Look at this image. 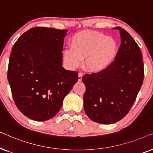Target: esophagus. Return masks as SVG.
I'll return each mask as SVG.
<instances>
[{
    "label": "esophagus",
    "instance_id": "obj_1",
    "mask_svg": "<svg viewBox=\"0 0 153 153\" xmlns=\"http://www.w3.org/2000/svg\"><path fill=\"white\" fill-rule=\"evenodd\" d=\"M82 76H83V73L79 72V78H78V80L79 81H81V79H82Z\"/></svg>",
    "mask_w": 153,
    "mask_h": 153
}]
</instances>
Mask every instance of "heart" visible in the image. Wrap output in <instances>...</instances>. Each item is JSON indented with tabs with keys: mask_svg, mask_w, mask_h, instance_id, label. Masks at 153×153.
<instances>
[{
	"mask_svg": "<svg viewBox=\"0 0 153 153\" xmlns=\"http://www.w3.org/2000/svg\"><path fill=\"white\" fill-rule=\"evenodd\" d=\"M117 44L111 37L97 32H83L75 35L70 42V49L64 51V60L71 68L84 64L90 72L106 70L116 57Z\"/></svg>",
	"mask_w": 153,
	"mask_h": 153,
	"instance_id": "obj_1",
	"label": "heart"
}]
</instances>
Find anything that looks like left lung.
I'll return each mask as SVG.
<instances>
[{
	"mask_svg": "<svg viewBox=\"0 0 153 153\" xmlns=\"http://www.w3.org/2000/svg\"><path fill=\"white\" fill-rule=\"evenodd\" d=\"M121 44L116 57L106 70L85 74L83 107L88 118L101 124H112L124 118L134 103L143 84L144 68L139 45L121 27Z\"/></svg>",
	"mask_w": 153,
	"mask_h": 153,
	"instance_id": "left-lung-1",
	"label": "left lung"
}]
</instances>
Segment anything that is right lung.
<instances>
[{
	"label": "right lung",
	"instance_id": "obj_1",
	"mask_svg": "<svg viewBox=\"0 0 153 153\" xmlns=\"http://www.w3.org/2000/svg\"><path fill=\"white\" fill-rule=\"evenodd\" d=\"M67 32L34 27L12 47L7 70L12 97L19 110L32 120L45 121L56 116L78 81L77 72L62 67Z\"/></svg>",
	"mask_w": 153,
	"mask_h": 153
}]
</instances>
